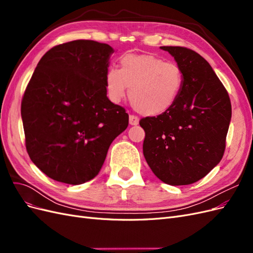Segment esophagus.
<instances>
[{
    "instance_id": "34e87169",
    "label": "esophagus",
    "mask_w": 253,
    "mask_h": 253,
    "mask_svg": "<svg viewBox=\"0 0 253 253\" xmlns=\"http://www.w3.org/2000/svg\"><path fill=\"white\" fill-rule=\"evenodd\" d=\"M128 122H129V125H131V126H137V125H138L139 120L136 116H134V115H129Z\"/></svg>"
}]
</instances>
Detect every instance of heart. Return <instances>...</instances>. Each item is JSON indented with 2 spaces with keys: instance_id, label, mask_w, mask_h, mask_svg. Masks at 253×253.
I'll use <instances>...</instances> for the list:
<instances>
[{
  "instance_id": "heart-1",
  "label": "heart",
  "mask_w": 253,
  "mask_h": 253,
  "mask_svg": "<svg viewBox=\"0 0 253 253\" xmlns=\"http://www.w3.org/2000/svg\"><path fill=\"white\" fill-rule=\"evenodd\" d=\"M121 68L111 67L105 75L108 96L120 102L128 90L133 108L145 116H158L177 101L183 85L181 68L153 55L127 53L120 59Z\"/></svg>"
}]
</instances>
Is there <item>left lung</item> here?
Segmentation results:
<instances>
[{
    "mask_svg": "<svg viewBox=\"0 0 253 253\" xmlns=\"http://www.w3.org/2000/svg\"><path fill=\"white\" fill-rule=\"evenodd\" d=\"M183 73L177 101L157 117L140 119L143 155L157 177L172 186L202 179L223 158L231 120L228 91L210 64L196 51L162 46Z\"/></svg>",
    "mask_w": 253,
    "mask_h": 253,
    "instance_id": "8db88e82",
    "label": "left lung"
}]
</instances>
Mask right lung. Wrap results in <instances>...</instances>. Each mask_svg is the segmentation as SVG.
Here are the masks:
<instances>
[{
    "label": "right lung",
    "mask_w": 253,
    "mask_h": 253,
    "mask_svg": "<svg viewBox=\"0 0 253 253\" xmlns=\"http://www.w3.org/2000/svg\"><path fill=\"white\" fill-rule=\"evenodd\" d=\"M113 52L109 44L91 40L59 44L41 58L27 84L21 103L26 150L53 180L93 179L128 126L125 108L106 97Z\"/></svg>",
    "instance_id": "right-lung-1"
}]
</instances>
